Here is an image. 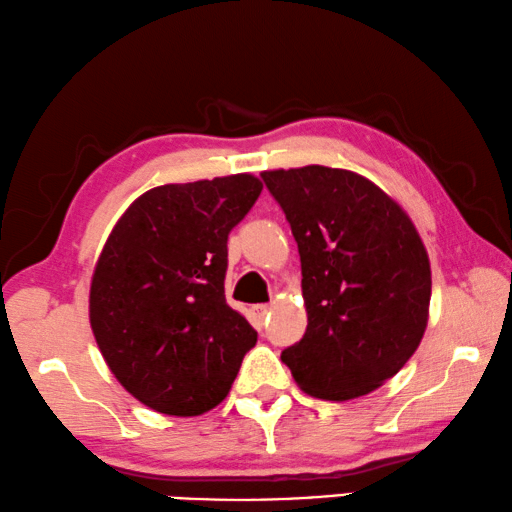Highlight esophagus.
Returning <instances> with one entry per match:
<instances>
[{"label":"esophagus","instance_id":"esophagus-1","mask_svg":"<svg viewBox=\"0 0 512 512\" xmlns=\"http://www.w3.org/2000/svg\"><path fill=\"white\" fill-rule=\"evenodd\" d=\"M251 317H254V324L256 326H263L267 317H270V306L267 303H261V306H254L251 308Z\"/></svg>","mask_w":512,"mask_h":512}]
</instances>
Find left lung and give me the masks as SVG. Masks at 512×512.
I'll use <instances>...</instances> for the list:
<instances>
[{"label":"left lung","mask_w":512,"mask_h":512,"mask_svg":"<svg viewBox=\"0 0 512 512\" xmlns=\"http://www.w3.org/2000/svg\"><path fill=\"white\" fill-rule=\"evenodd\" d=\"M301 256L308 328L281 360L310 396L353 400L393 378L425 335L427 249L402 206L351 170L261 173Z\"/></svg>","instance_id":"obj_1"}]
</instances>
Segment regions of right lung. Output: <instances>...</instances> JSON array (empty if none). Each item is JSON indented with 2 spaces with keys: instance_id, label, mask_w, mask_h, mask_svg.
I'll return each mask as SVG.
<instances>
[{
  "instance_id": "right-lung-1",
  "label": "right lung",
  "mask_w": 512,
  "mask_h": 512,
  "mask_svg": "<svg viewBox=\"0 0 512 512\" xmlns=\"http://www.w3.org/2000/svg\"><path fill=\"white\" fill-rule=\"evenodd\" d=\"M263 191L240 173L137 197L107 238L89 288V324L121 387L168 416L227 398L258 333L224 299L229 231Z\"/></svg>"
}]
</instances>
